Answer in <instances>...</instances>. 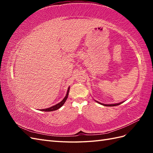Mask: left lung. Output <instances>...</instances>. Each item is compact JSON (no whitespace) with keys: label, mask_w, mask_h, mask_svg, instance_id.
Returning a JSON list of instances; mask_svg holds the SVG:
<instances>
[{"label":"left lung","mask_w":153,"mask_h":153,"mask_svg":"<svg viewBox=\"0 0 153 153\" xmlns=\"http://www.w3.org/2000/svg\"><path fill=\"white\" fill-rule=\"evenodd\" d=\"M95 101L97 102H98L99 104H100V105H102L103 106H118L119 105H120V104H122L123 102H119V103H116V104H110V105H107V104H103V103H101V102H99V101H97V100H95Z\"/></svg>","instance_id":"left-lung-1"}]
</instances>
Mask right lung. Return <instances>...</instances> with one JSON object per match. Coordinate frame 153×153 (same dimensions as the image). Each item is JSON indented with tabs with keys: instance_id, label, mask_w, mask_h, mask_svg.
<instances>
[{
	"instance_id": "1",
	"label": "right lung",
	"mask_w": 153,
	"mask_h": 153,
	"mask_svg": "<svg viewBox=\"0 0 153 153\" xmlns=\"http://www.w3.org/2000/svg\"><path fill=\"white\" fill-rule=\"evenodd\" d=\"M69 91H70V87H68L66 96H65V97L63 99V100H62L61 102H60L59 103H58V104H56V105H54L53 106L49 107V108H45V109H41L40 110H43V111H45V112H51V111H54V110H56L58 108H60V107L62 106L65 103V102H66V100H67L68 96V93H69Z\"/></svg>"
}]
</instances>
